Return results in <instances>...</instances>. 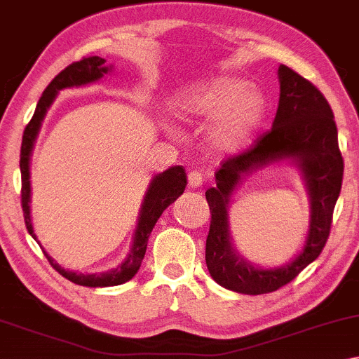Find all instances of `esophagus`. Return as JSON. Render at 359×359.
<instances>
[{
    "mask_svg": "<svg viewBox=\"0 0 359 359\" xmlns=\"http://www.w3.org/2000/svg\"><path fill=\"white\" fill-rule=\"evenodd\" d=\"M203 173L201 172V170H192V172L187 175V183H189L191 187H194V189H197V187H201L202 183H203Z\"/></svg>",
    "mask_w": 359,
    "mask_h": 359,
    "instance_id": "esophagus-1",
    "label": "esophagus"
}]
</instances>
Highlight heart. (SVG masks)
I'll list each match as a JSON object with an SVG mask.
<instances>
[{
	"label": "heart",
	"mask_w": 359,
	"mask_h": 359,
	"mask_svg": "<svg viewBox=\"0 0 359 359\" xmlns=\"http://www.w3.org/2000/svg\"><path fill=\"white\" fill-rule=\"evenodd\" d=\"M176 109L187 122L210 120L207 137L222 152H236L249 144L266 118L263 93L249 81L219 76L197 81L180 93Z\"/></svg>",
	"instance_id": "b5f03b06"
}]
</instances>
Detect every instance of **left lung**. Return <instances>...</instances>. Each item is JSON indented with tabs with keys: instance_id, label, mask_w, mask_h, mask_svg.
<instances>
[{
	"instance_id": "1",
	"label": "left lung",
	"mask_w": 359,
	"mask_h": 359,
	"mask_svg": "<svg viewBox=\"0 0 359 359\" xmlns=\"http://www.w3.org/2000/svg\"><path fill=\"white\" fill-rule=\"evenodd\" d=\"M278 79L280 93L271 131L250 151L226 161L215 175L217 186L205 192L212 212L205 245L208 273L222 287L237 294L278 290L316 260L326 245L344 178L337 126L326 97L287 65H279ZM283 161L299 168L311 198V224L301 252L292 261L262 269L235 250L229 229V203L250 174Z\"/></svg>"
}]
</instances>
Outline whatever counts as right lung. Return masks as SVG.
Listing matches in <instances>:
<instances>
[{"instance_id":"right-lung-1","label":"right lung","mask_w":359,"mask_h":359,"mask_svg":"<svg viewBox=\"0 0 359 359\" xmlns=\"http://www.w3.org/2000/svg\"><path fill=\"white\" fill-rule=\"evenodd\" d=\"M114 65H106V59L99 56H90L83 57L79 62L70 64L69 67H65L60 74L54 76V80L46 86V90L43 91L40 101L36 104L35 114L30 120V123L27 125L22 136V147H20V175H22V210H24L25 226L29 229L30 236L33 239H36L35 231H33L32 224V213H30V201H32V186H30V158L33 152V146H35L36 136L40 133L41 123L45 120L49 107L53 106V102L56 101L57 93L67 88H80L88 86L93 83H97L99 80L104 79V75L112 74ZM187 184L186 172L181 165L176 167H170L165 172H161L154 175V178L149 183V187L144 194V201L141 203L140 217H137V224L133 234V244L122 263H118L117 266L109 269V271L102 273H75L70 269H64L60 264L54 260L53 257H49V253L43 249L40 242V247L43 249L48 262L51 263V266L56 271L64 276L65 279L72 280L74 284L85 285V287H112V285L125 284L126 280H130L137 273V269L141 266L142 258L147 249V241L151 236L154 226H156L157 219L161 218L165 208L170 203H173L176 198L184 192V187Z\"/></svg>"}]
</instances>
